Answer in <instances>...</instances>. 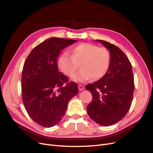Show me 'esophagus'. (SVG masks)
<instances>
[{"label": "esophagus", "mask_w": 153, "mask_h": 153, "mask_svg": "<svg viewBox=\"0 0 153 153\" xmlns=\"http://www.w3.org/2000/svg\"><path fill=\"white\" fill-rule=\"evenodd\" d=\"M78 88H79V90L81 91H83V90H84V89H85V87H84L83 85L79 84V85H78Z\"/></svg>", "instance_id": "1"}]
</instances>
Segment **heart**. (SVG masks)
<instances>
[{
	"mask_svg": "<svg viewBox=\"0 0 153 153\" xmlns=\"http://www.w3.org/2000/svg\"><path fill=\"white\" fill-rule=\"evenodd\" d=\"M70 53L71 56L67 53L61 54L58 67L64 74L71 77L79 65L81 70L72 77L76 82H84L92 77L94 80L100 79L110 68L111 54L106 48L84 43L72 48Z\"/></svg>",
	"mask_w": 153,
	"mask_h": 153,
	"instance_id": "heart-1",
	"label": "heart"
}]
</instances>
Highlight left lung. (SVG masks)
Wrapping results in <instances>:
<instances>
[{
    "mask_svg": "<svg viewBox=\"0 0 153 153\" xmlns=\"http://www.w3.org/2000/svg\"><path fill=\"white\" fill-rule=\"evenodd\" d=\"M110 51L111 64L107 74L99 81L87 84L92 95L87 112L95 123L110 126L120 121L129 110L134 89L130 61L117 46L97 39Z\"/></svg>",
    "mask_w": 153,
    "mask_h": 153,
    "instance_id": "left-lung-1",
    "label": "left lung"
}]
</instances>
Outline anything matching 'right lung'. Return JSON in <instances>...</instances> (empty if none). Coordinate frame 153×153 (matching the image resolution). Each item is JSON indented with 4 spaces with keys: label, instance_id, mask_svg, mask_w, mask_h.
I'll return each mask as SVG.
<instances>
[{
    "label": "right lung",
    "instance_id": "obj_1",
    "mask_svg": "<svg viewBox=\"0 0 153 153\" xmlns=\"http://www.w3.org/2000/svg\"><path fill=\"white\" fill-rule=\"evenodd\" d=\"M76 40L48 39L34 48L24 63L22 74L23 105L30 118L44 127L58 123L69 101L79 92L74 82L59 72L57 59L64 48Z\"/></svg>",
    "mask_w": 153,
    "mask_h": 153
}]
</instances>
